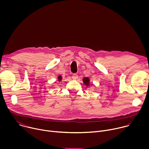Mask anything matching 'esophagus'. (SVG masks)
Returning <instances> with one entry per match:
<instances>
[{
    "label": "esophagus",
    "instance_id": "obj_1",
    "mask_svg": "<svg viewBox=\"0 0 149 149\" xmlns=\"http://www.w3.org/2000/svg\"><path fill=\"white\" fill-rule=\"evenodd\" d=\"M72 78L73 79H77L78 78V74H74L72 75Z\"/></svg>",
    "mask_w": 149,
    "mask_h": 149
}]
</instances>
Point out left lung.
Returning <instances> with one entry per match:
<instances>
[{
    "mask_svg": "<svg viewBox=\"0 0 149 149\" xmlns=\"http://www.w3.org/2000/svg\"><path fill=\"white\" fill-rule=\"evenodd\" d=\"M82 81H83L84 83L85 84H86V85H87V86H89L90 79H89V78H87V77H85V78H83Z\"/></svg>",
    "mask_w": 149,
    "mask_h": 149,
    "instance_id": "8db88e82",
    "label": "left lung"
}]
</instances>
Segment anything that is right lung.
<instances>
[{
	"instance_id": "1",
	"label": "right lung",
	"mask_w": 149,
	"mask_h": 149,
	"mask_svg": "<svg viewBox=\"0 0 149 149\" xmlns=\"http://www.w3.org/2000/svg\"><path fill=\"white\" fill-rule=\"evenodd\" d=\"M62 77H61V75H59L58 77V79L59 81H61V79H62Z\"/></svg>"
}]
</instances>
